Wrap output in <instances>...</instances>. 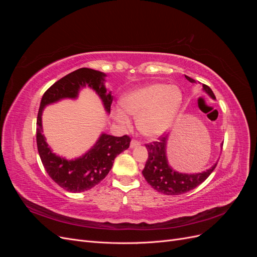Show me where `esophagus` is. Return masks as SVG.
<instances>
[{
    "mask_svg": "<svg viewBox=\"0 0 257 257\" xmlns=\"http://www.w3.org/2000/svg\"><path fill=\"white\" fill-rule=\"evenodd\" d=\"M141 145V143H139L138 141H135V139H133V141L131 142V145H130V147L132 148V149H133V148H136L137 146H139Z\"/></svg>",
    "mask_w": 257,
    "mask_h": 257,
    "instance_id": "34e87169",
    "label": "esophagus"
}]
</instances>
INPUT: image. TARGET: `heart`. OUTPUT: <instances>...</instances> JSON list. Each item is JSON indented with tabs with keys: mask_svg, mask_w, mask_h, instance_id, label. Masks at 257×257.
Masks as SVG:
<instances>
[{
	"mask_svg": "<svg viewBox=\"0 0 257 257\" xmlns=\"http://www.w3.org/2000/svg\"><path fill=\"white\" fill-rule=\"evenodd\" d=\"M181 102V91L176 85L151 83L128 93L122 105L126 112L136 116L137 127L144 136L157 138L174 125ZM114 116L121 125H128V116L123 110H116Z\"/></svg>",
	"mask_w": 257,
	"mask_h": 257,
	"instance_id": "heart-1",
	"label": "heart"
}]
</instances>
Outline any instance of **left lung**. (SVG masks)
Segmentation results:
<instances>
[{
  "instance_id": "left-lung-1",
  "label": "left lung",
  "mask_w": 257,
  "mask_h": 257,
  "mask_svg": "<svg viewBox=\"0 0 257 257\" xmlns=\"http://www.w3.org/2000/svg\"><path fill=\"white\" fill-rule=\"evenodd\" d=\"M185 78L190 82H195V80L190 78L189 76H185ZM203 90L210 97L215 99L212 90L208 85L203 84ZM167 143L168 135L160 137L158 142L146 145L148 160L143 170V175L146 181L154 190L165 194V195H180V194L195 189L200 183H203L214 170L217 162L201 173L184 174L177 172L169 165L167 160ZM221 146H223V144Z\"/></svg>"
}]
</instances>
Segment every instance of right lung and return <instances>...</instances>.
<instances>
[{"label":"right lung","instance_id":"obj_1","mask_svg":"<svg viewBox=\"0 0 257 257\" xmlns=\"http://www.w3.org/2000/svg\"><path fill=\"white\" fill-rule=\"evenodd\" d=\"M107 75L95 69L82 67L66 75L53 83L44 93L36 122L37 149L46 172L52 180L68 192L80 193L94 188L108 175L116 155L130 147L127 135L114 137L102 133L97 142L83 155L66 160L53 153L43 134L42 115L46 106L61 99L78 97L80 89L88 87L95 91L107 113H110L112 103L111 92H107L105 77Z\"/></svg>","mask_w":257,"mask_h":257}]
</instances>
